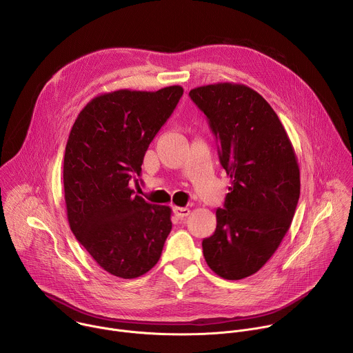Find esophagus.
<instances>
[{"label": "esophagus", "mask_w": 353, "mask_h": 353, "mask_svg": "<svg viewBox=\"0 0 353 353\" xmlns=\"http://www.w3.org/2000/svg\"><path fill=\"white\" fill-rule=\"evenodd\" d=\"M173 214L179 218V219H183L185 216L190 215V208H183V207H174L173 208Z\"/></svg>", "instance_id": "obj_1"}]
</instances>
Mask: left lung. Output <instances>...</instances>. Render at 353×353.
<instances>
[{
    "label": "left lung",
    "mask_w": 353,
    "mask_h": 353,
    "mask_svg": "<svg viewBox=\"0 0 353 353\" xmlns=\"http://www.w3.org/2000/svg\"><path fill=\"white\" fill-rule=\"evenodd\" d=\"M208 117L230 177L216 230L203 240L208 267L237 281L260 271L290 228L300 195L293 145L267 100L243 83L219 82L190 90Z\"/></svg>",
    "instance_id": "1"
}]
</instances>
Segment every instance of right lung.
<instances>
[{"mask_svg": "<svg viewBox=\"0 0 353 353\" xmlns=\"http://www.w3.org/2000/svg\"><path fill=\"white\" fill-rule=\"evenodd\" d=\"M179 85L155 92L119 89L93 97L79 112L64 155L67 218L99 267L132 279L152 270L172 230V210L134 195L149 143L183 94Z\"/></svg>", "mask_w": 353, "mask_h": 353, "instance_id": "right-lung-1", "label": "right lung"}]
</instances>
